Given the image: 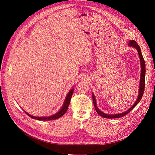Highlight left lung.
Instances as JSON below:
<instances>
[{
  "label": "left lung",
  "instance_id": "obj_1",
  "mask_svg": "<svg viewBox=\"0 0 155 155\" xmlns=\"http://www.w3.org/2000/svg\"><path fill=\"white\" fill-rule=\"evenodd\" d=\"M128 45L129 46H131V47H133L136 48L138 51V53L139 55V58L140 61V63H141V74H140V87H139V92H138V98L137 101L134 104V105L131 107L129 110L127 111L123 112V113H119V114H105L104 112H101L99 109H98L97 105H96V98L94 94H92V100H93V103L94 105L95 109L96 110L97 113L99 114L100 116L104 117V118H121V117H123L125 116L126 114H127L129 112L133 110L134 107L136 105H137V104L141 100L142 97L143 96V94L144 92V88H145V61L143 59V58L142 56V52H141V49H140L139 45L137 44V42L133 40H130L129 42Z\"/></svg>",
  "mask_w": 155,
  "mask_h": 155
}]
</instances>
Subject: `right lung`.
<instances>
[{
  "mask_svg": "<svg viewBox=\"0 0 155 155\" xmlns=\"http://www.w3.org/2000/svg\"><path fill=\"white\" fill-rule=\"evenodd\" d=\"M73 92H74V88H72L71 90H70L68 92L66 98H65V100L64 101V104L63 105V107H62L61 109L60 110L59 112H58L57 113L52 115V116H47V117H35V116L30 115L28 113H27L26 111H25V112H26V114L28 116H29L30 117V118H31L33 119H35V120H37L48 121V120H54L58 119V118H60V117H61L63 115H64L65 112H67V110L68 109V105L70 104V100H71V97H72V96Z\"/></svg>",
  "mask_w": 155,
  "mask_h": 155,
  "instance_id": "right-lung-1",
  "label": "right lung"
}]
</instances>
